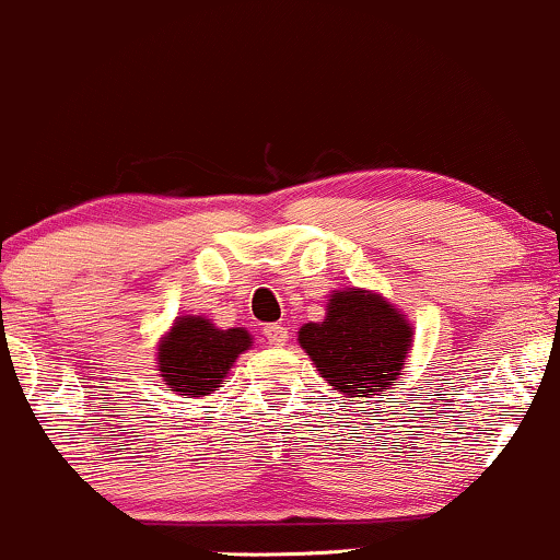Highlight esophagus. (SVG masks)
Returning a JSON list of instances; mask_svg holds the SVG:
<instances>
[{
    "label": "esophagus",
    "instance_id": "34e87169",
    "mask_svg": "<svg viewBox=\"0 0 560 560\" xmlns=\"http://www.w3.org/2000/svg\"><path fill=\"white\" fill-rule=\"evenodd\" d=\"M265 338L269 340L272 346H282L288 340V327H282L275 322V325H267L265 327Z\"/></svg>",
    "mask_w": 560,
    "mask_h": 560
}]
</instances>
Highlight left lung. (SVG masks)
<instances>
[{
  "label": "left lung",
  "mask_w": 560,
  "mask_h": 560,
  "mask_svg": "<svg viewBox=\"0 0 560 560\" xmlns=\"http://www.w3.org/2000/svg\"><path fill=\"white\" fill-rule=\"evenodd\" d=\"M299 343L335 390L372 398L404 370L411 327L383 295L353 288L330 295L325 322L301 327Z\"/></svg>",
  "instance_id": "obj_1"
}]
</instances>
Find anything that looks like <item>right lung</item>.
Listing matches in <instances>:
<instances>
[{
    "instance_id": "add662e5",
    "label": "right lung",
    "mask_w": 560,
    "mask_h": 560,
    "mask_svg": "<svg viewBox=\"0 0 560 560\" xmlns=\"http://www.w3.org/2000/svg\"><path fill=\"white\" fill-rule=\"evenodd\" d=\"M248 346L252 335L243 327L217 330L203 317H180L160 346L162 380L180 396H209Z\"/></svg>"
}]
</instances>
